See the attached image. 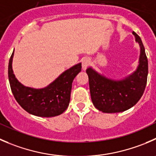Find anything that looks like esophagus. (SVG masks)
I'll return each mask as SVG.
<instances>
[{
    "label": "esophagus",
    "mask_w": 156,
    "mask_h": 156,
    "mask_svg": "<svg viewBox=\"0 0 156 156\" xmlns=\"http://www.w3.org/2000/svg\"><path fill=\"white\" fill-rule=\"evenodd\" d=\"M90 64V60H89L88 58H84V59L82 60V69L84 70H85L87 69V66Z\"/></svg>",
    "instance_id": "34e87169"
}]
</instances>
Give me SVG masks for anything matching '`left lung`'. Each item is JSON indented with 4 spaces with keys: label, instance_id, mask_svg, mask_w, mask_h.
Wrapping results in <instances>:
<instances>
[{
    "label": "left lung",
    "instance_id": "obj_1",
    "mask_svg": "<svg viewBox=\"0 0 156 156\" xmlns=\"http://www.w3.org/2000/svg\"><path fill=\"white\" fill-rule=\"evenodd\" d=\"M140 46V64L136 70L120 81L109 79L91 68L86 70L90 97L97 109L104 113H119L133 107L144 93L147 83L148 59L140 36L133 32Z\"/></svg>",
    "mask_w": 156,
    "mask_h": 156
}]
</instances>
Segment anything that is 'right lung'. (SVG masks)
Wrapping results in <instances>:
<instances>
[{"instance_id":"obj_1","label":"right lung","mask_w":156,"mask_h":156,"mask_svg":"<svg viewBox=\"0 0 156 156\" xmlns=\"http://www.w3.org/2000/svg\"><path fill=\"white\" fill-rule=\"evenodd\" d=\"M13 52L9 60L8 78L10 88L18 104L29 113L43 117L62 114L70 101L72 81L81 70V63L65 71L44 88L25 87L15 78L12 69Z\"/></svg>"}]
</instances>
